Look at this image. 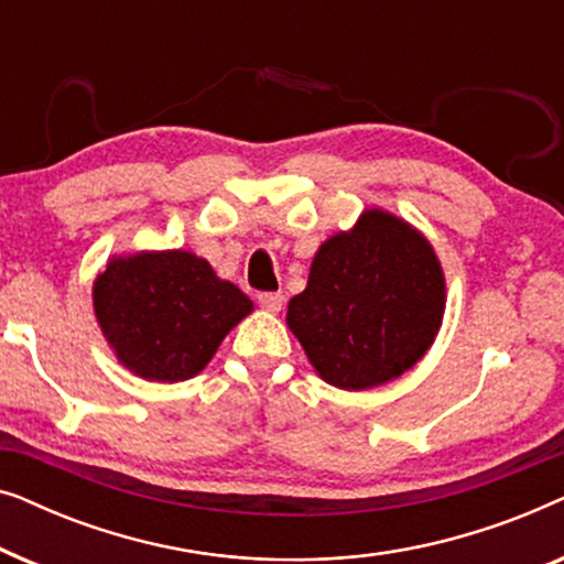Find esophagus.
Masks as SVG:
<instances>
[{"instance_id":"esophagus-1","label":"esophagus","mask_w":564,"mask_h":564,"mask_svg":"<svg viewBox=\"0 0 564 564\" xmlns=\"http://www.w3.org/2000/svg\"><path fill=\"white\" fill-rule=\"evenodd\" d=\"M259 305L264 307L267 313H280L284 305V297L280 292H264V295H259Z\"/></svg>"}]
</instances>
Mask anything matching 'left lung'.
<instances>
[{"instance_id":"1","label":"left lung","mask_w":564,"mask_h":564,"mask_svg":"<svg viewBox=\"0 0 564 564\" xmlns=\"http://www.w3.org/2000/svg\"><path fill=\"white\" fill-rule=\"evenodd\" d=\"M444 307V269L429 238L367 207L349 230L318 246L307 288L288 305V326L321 380L357 392L421 361Z\"/></svg>"}]
</instances>
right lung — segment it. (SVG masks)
<instances>
[{"label":"right lung","instance_id":"obj_1","mask_svg":"<svg viewBox=\"0 0 564 564\" xmlns=\"http://www.w3.org/2000/svg\"><path fill=\"white\" fill-rule=\"evenodd\" d=\"M95 318L118 361L149 382L203 372L253 311L234 282L192 251L115 253L91 284Z\"/></svg>","mask_w":564,"mask_h":564}]
</instances>
